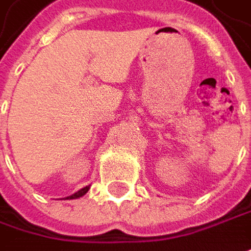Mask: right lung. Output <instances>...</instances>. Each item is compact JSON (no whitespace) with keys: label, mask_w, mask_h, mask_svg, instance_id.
<instances>
[{"label":"right lung","mask_w":251,"mask_h":251,"mask_svg":"<svg viewBox=\"0 0 251 251\" xmlns=\"http://www.w3.org/2000/svg\"><path fill=\"white\" fill-rule=\"evenodd\" d=\"M90 189V185L89 186H84V188H82L80 191H77V192H75L73 195H70V196H68V198H65V199H77V198H82L83 195L87 194V191Z\"/></svg>","instance_id":"1"}]
</instances>
